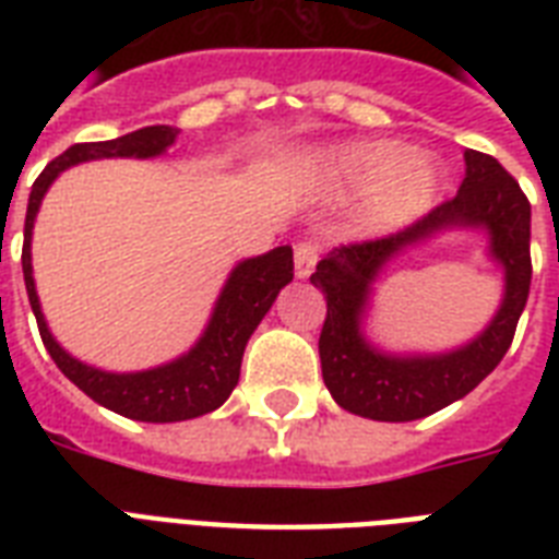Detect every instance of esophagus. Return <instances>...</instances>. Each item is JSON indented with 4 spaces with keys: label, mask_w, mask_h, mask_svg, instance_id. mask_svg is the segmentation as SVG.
Listing matches in <instances>:
<instances>
[{
    "label": "esophagus",
    "mask_w": 559,
    "mask_h": 559,
    "mask_svg": "<svg viewBox=\"0 0 559 559\" xmlns=\"http://www.w3.org/2000/svg\"><path fill=\"white\" fill-rule=\"evenodd\" d=\"M316 261H319V246L313 240L296 246V278H310Z\"/></svg>",
    "instance_id": "1"
}]
</instances>
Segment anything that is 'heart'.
I'll list each match as a JSON object with an SVG mask.
<instances>
[{
	"mask_svg": "<svg viewBox=\"0 0 559 559\" xmlns=\"http://www.w3.org/2000/svg\"><path fill=\"white\" fill-rule=\"evenodd\" d=\"M336 186H357L359 223L368 231H394L432 209L443 188V170L424 153H403L394 142H350L316 156Z\"/></svg>",
	"mask_w": 559,
	"mask_h": 559,
	"instance_id": "obj_1",
	"label": "heart"
}]
</instances>
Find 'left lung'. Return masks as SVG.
Returning a JSON list of instances; mask_svg holds the SVG:
<instances>
[{
  "label": "left lung",
  "mask_w": 559,
  "mask_h": 559,
  "mask_svg": "<svg viewBox=\"0 0 559 559\" xmlns=\"http://www.w3.org/2000/svg\"><path fill=\"white\" fill-rule=\"evenodd\" d=\"M467 174L452 200L394 235L336 246L316 263L310 284L328 298L319 357L333 400L371 420H417L476 389L508 354L531 289V202L520 182L487 153L467 151ZM443 227H485L506 270V298L495 322L464 349L429 358H394L368 346L358 322L381 263Z\"/></svg>",
  "instance_id": "obj_1"
}]
</instances>
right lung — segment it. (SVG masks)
Segmentation results:
<instances>
[{"label":"right lung","instance_id":"add662e5","mask_svg":"<svg viewBox=\"0 0 559 559\" xmlns=\"http://www.w3.org/2000/svg\"><path fill=\"white\" fill-rule=\"evenodd\" d=\"M177 127L156 124L112 139V142L72 144L55 162H48L46 170L39 174L34 188H31L28 211H25L22 275H25L31 310L37 316L43 345L55 359V366L86 397H92L109 412L144 420V424L191 420V417L209 415L226 403L237 380H240L246 342L254 333V328L261 324L263 316L270 313L272 301L278 298L281 289L293 281V249L278 246L272 252L237 263L228 275L226 287L219 293L217 305H214L209 328L186 357L174 359L168 366L151 368V371L109 373L100 371V368L83 366L81 359L69 357L48 331L43 310H39L37 289H34V275H31V228H34L39 202L46 197L48 186L57 179V174H63L66 168H72L78 162L90 159H112V156L151 159V156L168 151L170 144L177 142Z\"/></svg>","mask_w":559,"mask_h":559}]
</instances>
